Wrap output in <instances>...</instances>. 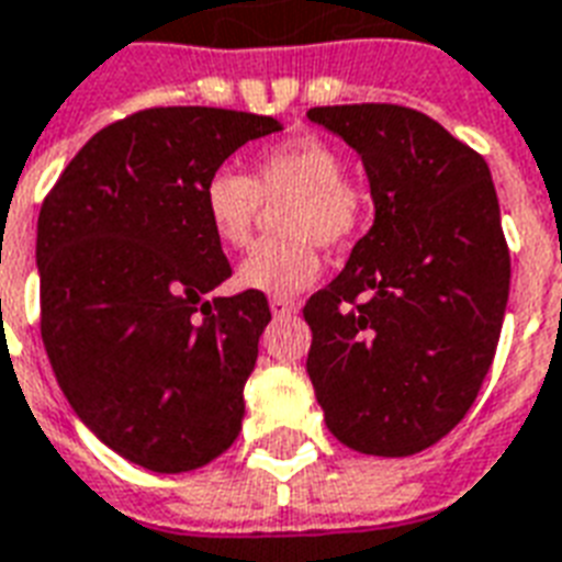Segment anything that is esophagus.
Listing matches in <instances>:
<instances>
[{"label": "esophagus", "mask_w": 562, "mask_h": 562, "mask_svg": "<svg viewBox=\"0 0 562 562\" xmlns=\"http://www.w3.org/2000/svg\"><path fill=\"white\" fill-rule=\"evenodd\" d=\"M271 312L273 318H285V315H294V312H297V303L291 297H271Z\"/></svg>", "instance_id": "34e87169"}]
</instances>
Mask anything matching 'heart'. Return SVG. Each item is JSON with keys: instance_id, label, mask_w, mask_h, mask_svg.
Segmentation results:
<instances>
[{"instance_id": "1", "label": "heart", "mask_w": 562, "mask_h": 562, "mask_svg": "<svg viewBox=\"0 0 562 562\" xmlns=\"http://www.w3.org/2000/svg\"><path fill=\"white\" fill-rule=\"evenodd\" d=\"M345 158L318 135H297L252 158V177L217 167L203 182L209 229L226 247H247L265 203L280 205L277 226L285 238L252 247L235 271L241 289L289 297L310 289L321 273L324 247L353 241L368 224L371 194L362 179L341 170Z\"/></svg>"}]
</instances>
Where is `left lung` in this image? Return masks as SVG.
I'll return each instance as SVG.
<instances>
[{"label":"left lung","instance_id":"obj_1","mask_svg":"<svg viewBox=\"0 0 562 562\" xmlns=\"http://www.w3.org/2000/svg\"><path fill=\"white\" fill-rule=\"evenodd\" d=\"M306 117L362 156L374 226L315 291L306 371L338 442L409 457L448 436L490 374L509 250L483 156L404 105H324Z\"/></svg>","mask_w":562,"mask_h":562}]
</instances>
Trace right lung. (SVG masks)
I'll list each match as a JSON object with an SVG mask.
<instances>
[{"instance_id": "1", "label": "right lung", "mask_w": 562, "mask_h": 562, "mask_svg": "<svg viewBox=\"0 0 562 562\" xmlns=\"http://www.w3.org/2000/svg\"><path fill=\"white\" fill-rule=\"evenodd\" d=\"M280 128L203 105L138 111L97 132L43 200V348L72 413L135 465L194 471L241 430L271 310L250 289L205 300L233 268L205 221L203 182Z\"/></svg>"}]
</instances>
